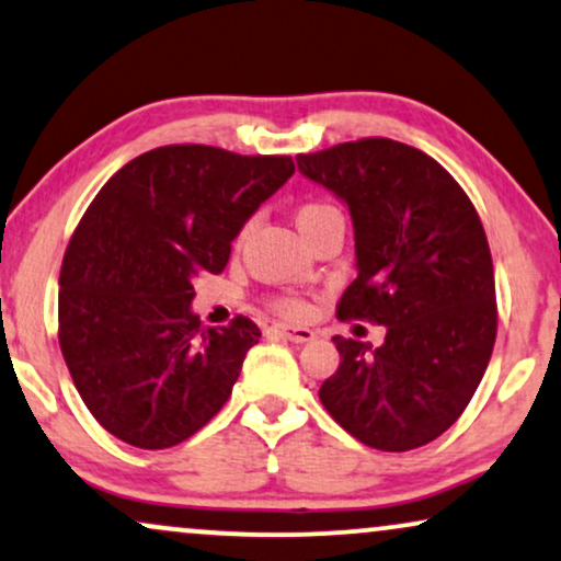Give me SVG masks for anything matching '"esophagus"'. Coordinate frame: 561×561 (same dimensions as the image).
<instances>
[{
    "instance_id": "esophagus-1",
    "label": "esophagus",
    "mask_w": 561,
    "mask_h": 561,
    "mask_svg": "<svg viewBox=\"0 0 561 561\" xmlns=\"http://www.w3.org/2000/svg\"><path fill=\"white\" fill-rule=\"evenodd\" d=\"M275 333H280L283 337H288V341L294 343H309L314 341V330L309 328H294V324H275Z\"/></svg>"
}]
</instances>
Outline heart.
<instances>
[{
    "mask_svg": "<svg viewBox=\"0 0 561 561\" xmlns=\"http://www.w3.org/2000/svg\"><path fill=\"white\" fill-rule=\"evenodd\" d=\"M333 218H343L341 210H337L335 205L324 203V199H307V203H301L299 207H296V226L301 228L304 237H307L309 231H314L317 226L328 224V220H333ZM241 237H244V231H241ZM270 307H273L275 312L283 317H294V320H299V317L309 312L307 301H304L301 296H294V294L275 296V299L270 301Z\"/></svg>",
    "mask_w": 561,
    "mask_h": 561,
    "instance_id": "obj_1",
    "label": "heart"
}]
</instances>
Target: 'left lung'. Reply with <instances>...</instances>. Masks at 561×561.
I'll list each match as a JSON object with an SVG mask.
<instances>
[{
    "label": "left lung",
    "instance_id": "8db88e82",
    "mask_svg": "<svg viewBox=\"0 0 561 561\" xmlns=\"http://www.w3.org/2000/svg\"><path fill=\"white\" fill-rule=\"evenodd\" d=\"M348 205L356 280L337 320L385 324L379 348L335 335L337 371L320 400L366 447L405 453L437 439L471 403L496 341V288L471 197L432 156L387 137L296 156Z\"/></svg>",
    "mask_w": 561,
    "mask_h": 561
}]
</instances>
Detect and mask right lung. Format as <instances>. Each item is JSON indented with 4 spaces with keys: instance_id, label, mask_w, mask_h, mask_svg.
I'll return each instance as SVG.
<instances>
[{
    "instance_id": "obj_1",
    "label": "right lung",
    "mask_w": 561,
    "mask_h": 561,
    "mask_svg": "<svg viewBox=\"0 0 561 561\" xmlns=\"http://www.w3.org/2000/svg\"><path fill=\"white\" fill-rule=\"evenodd\" d=\"M294 174L288 156L163 145L101 186L59 273V348L93 419L165 449L224 408L260 328H205L192 280L224 273L241 226Z\"/></svg>"
}]
</instances>
